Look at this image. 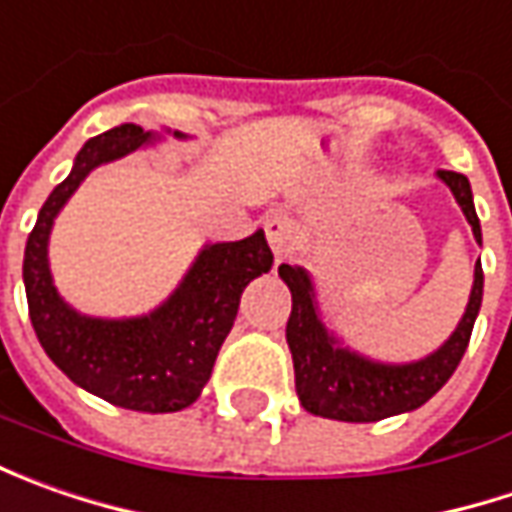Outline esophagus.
Segmentation results:
<instances>
[{
    "mask_svg": "<svg viewBox=\"0 0 512 512\" xmlns=\"http://www.w3.org/2000/svg\"><path fill=\"white\" fill-rule=\"evenodd\" d=\"M267 242H270V250L276 253V262H285L287 250H290V222H287L282 213H273L265 222Z\"/></svg>",
    "mask_w": 512,
    "mask_h": 512,
    "instance_id": "1",
    "label": "esophagus"
}]
</instances>
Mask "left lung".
Segmentation results:
<instances>
[{"label":"left lung","instance_id":"left-lung-1","mask_svg":"<svg viewBox=\"0 0 512 512\" xmlns=\"http://www.w3.org/2000/svg\"><path fill=\"white\" fill-rule=\"evenodd\" d=\"M439 179L456 196L464 219L473 227L476 242L482 245V225L473 207V190L467 176L439 170ZM279 276L285 279L293 296V310L287 319V347L293 353L299 402L307 413L336 422H379L387 416L410 413L427 399H433L462 362L482 307L484 290L482 265H476L470 302L450 339L419 362L384 364L373 362L350 347H342L339 339L327 330L319 313L313 279L305 267L279 265Z\"/></svg>","mask_w":512,"mask_h":512}]
</instances>
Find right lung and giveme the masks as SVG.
Instances as JSON below:
<instances>
[{"mask_svg":"<svg viewBox=\"0 0 512 512\" xmlns=\"http://www.w3.org/2000/svg\"><path fill=\"white\" fill-rule=\"evenodd\" d=\"M176 139L185 133L173 130ZM159 139L142 125H119L93 136L76 153L73 170L53 187L25 245V293L39 344L70 382L105 402L139 413H176L199 399L219 347L227 339L239 299L273 265L265 230L242 242L205 245L168 302L133 319L82 316L56 293L48 265L53 219L90 170L122 159Z\"/></svg>","mask_w":512,"mask_h":512,"instance_id":"obj_1","label":"right lung"}]
</instances>
